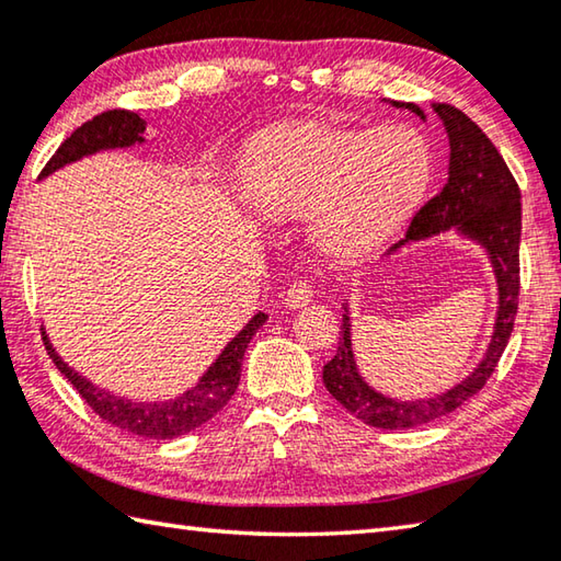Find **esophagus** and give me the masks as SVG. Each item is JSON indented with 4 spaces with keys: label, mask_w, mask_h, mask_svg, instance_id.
I'll list each match as a JSON object with an SVG mask.
<instances>
[{
    "label": "esophagus",
    "mask_w": 561,
    "mask_h": 561,
    "mask_svg": "<svg viewBox=\"0 0 561 561\" xmlns=\"http://www.w3.org/2000/svg\"><path fill=\"white\" fill-rule=\"evenodd\" d=\"M313 299V289H311V284L309 282H294V284H289V289L284 291V304H287V307H291V309H301V307H307V304Z\"/></svg>",
    "instance_id": "esophagus-1"
}]
</instances>
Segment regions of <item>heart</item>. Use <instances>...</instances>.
<instances>
[{
    "instance_id": "heart-1",
    "label": "heart",
    "mask_w": 561,
    "mask_h": 561,
    "mask_svg": "<svg viewBox=\"0 0 561 561\" xmlns=\"http://www.w3.org/2000/svg\"><path fill=\"white\" fill-rule=\"evenodd\" d=\"M434 157L420 129L287 127L252 151L242 196L264 218L313 210L311 230L331 252H358L387 236L432 181Z\"/></svg>"
}]
</instances>
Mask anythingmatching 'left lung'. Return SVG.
Listing matches in <instances>:
<instances>
[{
    "label": "left lung",
    "mask_w": 561,
    "mask_h": 561,
    "mask_svg": "<svg viewBox=\"0 0 561 561\" xmlns=\"http://www.w3.org/2000/svg\"><path fill=\"white\" fill-rule=\"evenodd\" d=\"M392 105L412 110L424 119V112L414 103ZM432 107L442 117L446 135H449V181L432 201H426L416 210L404 238L394 242L387 254H394L414 240L439 236L444 230H458L463 238L478 242L491 257L497 282V316L483 360L466 380L436 397L402 402L373 390L360 378L353 358L351 316L343 313L341 343L333 358L323 365V385L345 410L378 430H412V426L430 424L471 400L491 378L507 341H511L517 297H520L523 206L517 181L501 151L471 117L446 103H434Z\"/></svg>",
    "instance_id": "1"
}]
</instances>
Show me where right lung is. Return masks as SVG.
Returning a JSON list of instances; mask_svg holds the SVG:
<instances>
[{"instance_id":"1","label":"right lung","mask_w":561,"mask_h":561,"mask_svg":"<svg viewBox=\"0 0 561 561\" xmlns=\"http://www.w3.org/2000/svg\"><path fill=\"white\" fill-rule=\"evenodd\" d=\"M141 135H145V119L137 112L107 110L103 115L88 119L85 125H80L73 135L64 139V145L56 149V154L41 171V179L54 174L56 169L70 164V161H78L80 157L95 154V151L139 145V141H145ZM264 321H267V313H254L245 329L226 345V351L218 355V360L210 365L206 375L191 390L169 402H131L125 397L100 390L58 358L44 329H41V335H44L50 360L56 363V368L66 375L68 382L76 387L100 420L137 436H147V439H176V436L198 430L201 424L213 420L230 402L240 382L242 355H245L248 343Z\"/></svg>"}]
</instances>
